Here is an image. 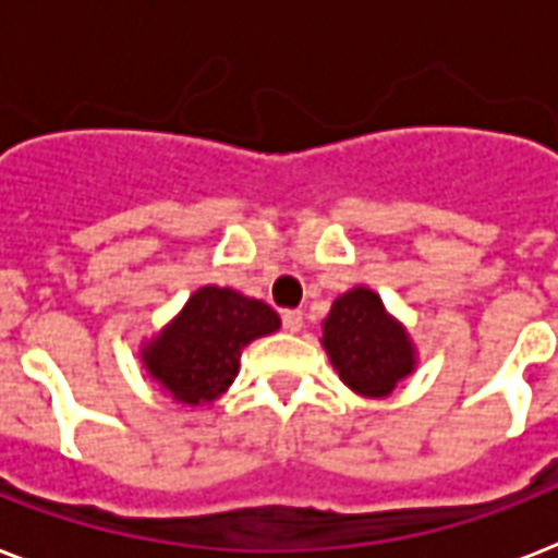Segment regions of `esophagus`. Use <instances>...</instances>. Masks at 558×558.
<instances>
[{
    "instance_id": "34e87169",
    "label": "esophagus",
    "mask_w": 558,
    "mask_h": 558,
    "mask_svg": "<svg viewBox=\"0 0 558 558\" xmlns=\"http://www.w3.org/2000/svg\"><path fill=\"white\" fill-rule=\"evenodd\" d=\"M283 329H287V332H301V329H303V312L301 310L283 312Z\"/></svg>"
}]
</instances>
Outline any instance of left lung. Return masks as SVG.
Here are the masks:
<instances>
[{
	"instance_id": "8db88e82",
	"label": "left lung",
	"mask_w": 558,
	"mask_h": 558,
	"mask_svg": "<svg viewBox=\"0 0 558 558\" xmlns=\"http://www.w3.org/2000/svg\"><path fill=\"white\" fill-rule=\"evenodd\" d=\"M326 355L357 396H389L415 369V347L373 289L355 287L332 303L324 320Z\"/></svg>"
}]
</instances>
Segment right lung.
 I'll return each instance as SVG.
<instances>
[{
  "mask_svg": "<svg viewBox=\"0 0 558 558\" xmlns=\"http://www.w3.org/2000/svg\"><path fill=\"white\" fill-rule=\"evenodd\" d=\"M275 329H280V318L269 303L229 287H203L143 347L140 357L148 375L169 389L174 401L201 407L232 387L240 350Z\"/></svg>",
  "mask_w": 558,
  "mask_h": 558,
  "instance_id": "1",
  "label": "right lung"
}]
</instances>
